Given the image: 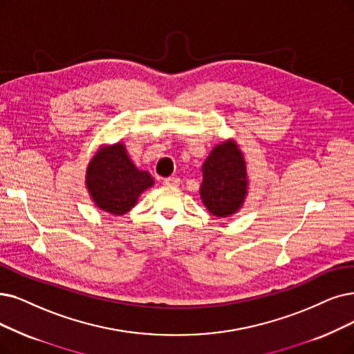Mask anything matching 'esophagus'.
Returning <instances> with one entry per match:
<instances>
[{"instance_id":"esophagus-1","label":"esophagus","mask_w":354,"mask_h":354,"mask_svg":"<svg viewBox=\"0 0 354 354\" xmlns=\"http://www.w3.org/2000/svg\"><path fill=\"white\" fill-rule=\"evenodd\" d=\"M164 185L165 186H178L180 178L178 177H167V178H164Z\"/></svg>"}]
</instances>
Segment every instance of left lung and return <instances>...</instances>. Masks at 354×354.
Listing matches in <instances>:
<instances>
[{
    "instance_id": "1",
    "label": "left lung",
    "mask_w": 354,
    "mask_h": 354,
    "mask_svg": "<svg viewBox=\"0 0 354 354\" xmlns=\"http://www.w3.org/2000/svg\"><path fill=\"white\" fill-rule=\"evenodd\" d=\"M247 193L245 161L234 142L214 148L203 164L201 196L212 215L230 216L243 205Z\"/></svg>"
}]
</instances>
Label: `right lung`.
I'll use <instances>...</instances> for the list:
<instances>
[{
  "instance_id": "obj_1",
  "label": "right lung",
  "mask_w": 354,
  "mask_h": 354,
  "mask_svg": "<svg viewBox=\"0 0 354 354\" xmlns=\"http://www.w3.org/2000/svg\"><path fill=\"white\" fill-rule=\"evenodd\" d=\"M153 185L147 171L132 164L122 144L102 149L88 164L87 187L95 205L113 215H123L139 194Z\"/></svg>"
}]
</instances>
